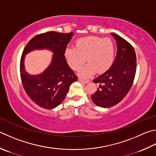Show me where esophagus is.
Here are the masks:
<instances>
[{"mask_svg":"<svg viewBox=\"0 0 156 156\" xmlns=\"http://www.w3.org/2000/svg\"><path fill=\"white\" fill-rule=\"evenodd\" d=\"M78 81L80 82L81 83H84V84H87L89 83V80H83V79H79Z\"/></svg>","mask_w":156,"mask_h":156,"instance_id":"1","label":"esophagus"}]
</instances>
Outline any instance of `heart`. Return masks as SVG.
<instances>
[{"label": "heart", "mask_w": 156, "mask_h": 156, "mask_svg": "<svg viewBox=\"0 0 156 156\" xmlns=\"http://www.w3.org/2000/svg\"><path fill=\"white\" fill-rule=\"evenodd\" d=\"M115 48L112 40L99 37L89 36L78 39L75 47H67L64 56L73 70L80 69L86 61L89 62L79 72L83 78H90L98 71L103 73L108 70L114 62Z\"/></svg>", "instance_id": "heart-1"}]
</instances>
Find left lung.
<instances>
[{
  "instance_id": "left-lung-1",
  "label": "left lung",
  "mask_w": 156,
  "mask_h": 156,
  "mask_svg": "<svg viewBox=\"0 0 156 156\" xmlns=\"http://www.w3.org/2000/svg\"><path fill=\"white\" fill-rule=\"evenodd\" d=\"M117 42L114 62L105 73L93 80L99 89L90 98L101 108H110L123 100L132 86L136 71V56L131 44L115 33H110Z\"/></svg>"
}]
</instances>
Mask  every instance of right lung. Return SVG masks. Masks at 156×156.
Listing matches in <instances>:
<instances>
[{"label": "right lung", "mask_w": 156, "mask_h": 156, "mask_svg": "<svg viewBox=\"0 0 156 156\" xmlns=\"http://www.w3.org/2000/svg\"><path fill=\"white\" fill-rule=\"evenodd\" d=\"M73 33L50 31L34 37L27 44L20 60V76L27 95L38 106L53 109L66 98L69 87L78 78L65 58L64 52ZM48 49L53 53L49 67L36 75L28 73L24 66L25 56L35 50Z\"/></svg>", "instance_id": "obj_1"}]
</instances>
